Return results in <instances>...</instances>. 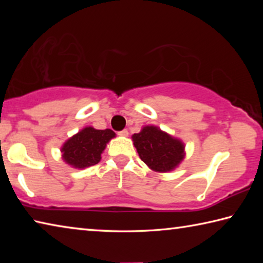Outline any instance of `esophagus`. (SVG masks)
<instances>
[{"mask_svg": "<svg viewBox=\"0 0 263 263\" xmlns=\"http://www.w3.org/2000/svg\"><path fill=\"white\" fill-rule=\"evenodd\" d=\"M118 135L122 136V137H127V136H128V131L126 130V128H124V130L118 132Z\"/></svg>", "mask_w": 263, "mask_h": 263, "instance_id": "obj_1", "label": "esophagus"}]
</instances>
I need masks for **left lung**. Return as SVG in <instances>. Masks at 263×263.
Listing matches in <instances>:
<instances>
[{"mask_svg": "<svg viewBox=\"0 0 263 263\" xmlns=\"http://www.w3.org/2000/svg\"><path fill=\"white\" fill-rule=\"evenodd\" d=\"M140 159L155 172L173 171L184 158V145L155 126H145L132 136Z\"/></svg>", "mask_w": 263, "mask_h": 263, "instance_id": "obj_1", "label": "left lung"}]
</instances>
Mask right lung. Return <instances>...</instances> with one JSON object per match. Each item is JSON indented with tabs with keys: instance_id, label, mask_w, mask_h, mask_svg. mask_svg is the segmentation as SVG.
<instances>
[{
	"instance_id": "right-lung-1",
	"label": "right lung",
	"mask_w": 263,
	"mask_h": 263,
	"mask_svg": "<svg viewBox=\"0 0 263 263\" xmlns=\"http://www.w3.org/2000/svg\"><path fill=\"white\" fill-rule=\"evenodd\" d=\"M115 136L110 128L96 130L91 126L84 127L62 146V159L74 168L94 166L100 162L102 152Z\"/></svg>"
}]
</instances>
